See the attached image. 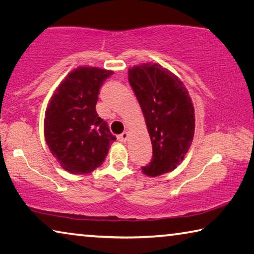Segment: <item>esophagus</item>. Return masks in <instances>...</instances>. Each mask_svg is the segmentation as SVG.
<instances>
[{
  "label": "esophagus",
  "instance_id": "34e87169",
  "mask_svg": "<svg viewBox=\"0 0 254 254\" xmlns=\"http://www.w3.org/2000/svg\"><path fill=\"white\" fill-rule=\"evenodd\" d=\"M127 137H128L127 132H123L122 134H120V135H119V140L121 141V142H126V141L127 140Z\"/></svg>",
  "mask_w": 254,
  "mask_h": 254
}]
</instances>
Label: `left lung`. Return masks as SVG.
Masks as SVG:
<instances>
[{
	"label": "left lung",
	"mask_w": 254,
	"mask_h": 254,
	"mask_svg": "<svg viewBox=\"0 0 254 254\" xmlns=\"http://www.w3.org/2000/svg\"><path fill=\"white\" fill-rule=\"evenodd\" d=\"M127 75L152 144V160L142 173L150 177L170 173L184 160L194 137L191 98L183 81L158 64L130 67Z\"/></svg>",
	"instance_id": "left-lung-1"
}]
</instances>
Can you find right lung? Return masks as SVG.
Returning a JSON list of instances; mask_svg holds the SVG:
<instances>
[{"label":"right lung","mask_w":254,"mask_h":254,"mask_svg":"<svg viewBox=\"0 0 254 254\" xmlns=\"http://www.w3.org/2000/svg\"><path fill=\"white\" fill-rule=\"evenodd\" d=\"M112 70L80 66L56 88L47 106L45 139L53 156L68 173L86 175L105 160L115 136L98 117L96 103Z\"/></svg>","instance_id":"add662e5"}]
</instances>
